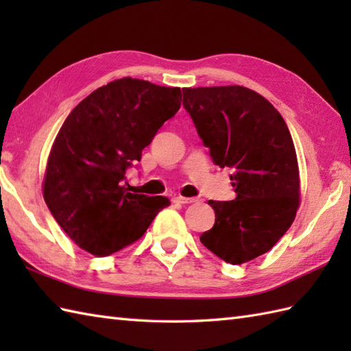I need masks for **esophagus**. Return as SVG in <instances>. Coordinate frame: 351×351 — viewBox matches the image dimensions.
I'll use <instances>...</instances> for the list:
<instances>
[{"label":"esophagus","instance_id":"1","mask_svg":"<svg viewBox=\"0 0 351 351\" xmlns=\"http://www.w3.org/2000/svg\"><path fill=\"white\" fill-rule=\"evenodd\" d=\"M171 200H173V204H195V202H197V199H195V197H182V196H175Z\"/></svg>","mask_w":351,"mask_h":351}]
</instances>
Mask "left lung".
Listing matches in <instances>:
<instances>
[{
    "label": "left lung",
    "mask_w": 351,
    "mask_h": 351,
    "mask_svg": "<svg viewBox=\"0 0 351 351\" xmlns=\"http://www.w3.org/2000/svg\"><path fill=\"white\" fill-rule=\"evenodd\" d=\"M182 106L214 164L230 167L237 197L208 200L213 229L200 241L229 264L255 259L280 240L300 204L299 166L280 113L241 86L182 88Z\"/></svg>",
    "instance_id": "obj_1"
}]
</instances>
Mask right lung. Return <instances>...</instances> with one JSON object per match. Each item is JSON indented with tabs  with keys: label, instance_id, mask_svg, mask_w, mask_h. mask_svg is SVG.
Masks as SVG:
<instances>
[{
	"label": "right lung",
	"instance_id": "right-lung-1",
	"mask_svg": "<svg viewBox=\"0 0 351 351\" xmlns=\"http://www.w3.org/2000/svg\"><path fill=\"white\" fill-rule=\"evenodd\" d=\"M180 107V87L122 78L96 88L66 117L48 158L43 199L81 249L108 256L137 241L170 205L167 197L128 193L123 181Z\"/></svg>",
	"mask_w": 351,
	"mask_h": 351
}]
</instances>
